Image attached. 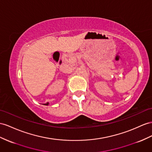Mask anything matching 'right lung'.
Returning <instances> with one entry per match:
<instances>
[{
    "label": "right lung",
    "mask_w": 152,
    "mask_h": 152,
    "mask_svg": "<svg viewBox=\"0 0 152 152\" xmlns=\"http://www.w3.org/2000/svg\"><path fill=\"white\" fill-rule=\"evenodd\" d=\"M45 104V105H48L49 103H45V104Z\"/></svg>",
    "instance_id": "1"
}]
</instances>
